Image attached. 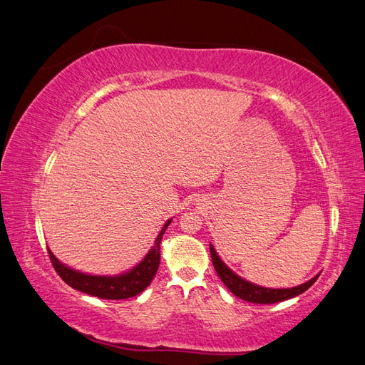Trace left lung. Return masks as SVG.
Instances as JSON below:
<instances>
[{"label": "left lung", "mask_w": 365, "mask_h": 365, "mask_svg": "<svg viewBox=\"0 0 365 365\" xmlns=\"http://www.w3.org/2000/svg\"><path fill=\"white\" fill-rule=\"evenodd\" d=\"M210 251H211V258H212V264L215 267L217 275L220 277V279L225 283V286L231 290V292L242 298L245 301H249V303H255V304H274L279 303V301H284L289 298H294L299 294L306 292V290L315 283L319 275L315 278H312L307 283L297 286V287H290V289H267L249 283V281L240 278L235 275L231 269H229L220 257L217 255L215 249L212 245H210Z\"/></svg>", "instance_id": "8db88e82"}]
</instances>
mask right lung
Here are the masks:
<instances>
[{"instance_id": "obj_1", "label": "right lung", "mask_w": 365, "mask_h": 365, "mask_svg": "<svg viewBox=\"0 0 365 365\" xmlns=\"http://www.w3.org/2000/svg\"><path fill=\"white\" fill-rule=\"evenodd\" d=\"M170 223L171 220L165 223L147 257L127 274H122L118 277H99L76 272V270L59 263L55 255L48 251L50 262L53 264L56 274L64 279L70 287L79 290V292L103 299H125L136 297L142 290L150 286L155 272H158L160 263V242Z\"/></svg>"}]
</instances>
